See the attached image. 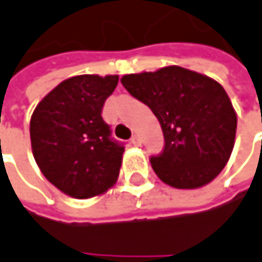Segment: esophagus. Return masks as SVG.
Segmentation results:
<instances>
[{
  "label": "esophagus",
  "mask_w": 262,
  "mask_h": 262,
  "mask_svg": "<svg viewBox=\"0 0 262 262\" xmlns=\"http://www.w3.org/2000/svg\"><path fill=\"white\" fill-rule=\"evenodd\" d=\"M130 142L135 145V147H139V145L142 144V141H141V138H139L138 135H133V136H132Z\"/></svg>",
  "instance_id": "1"
}]
</instances>
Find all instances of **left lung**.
<instances>
[{
	"instance_id": "obj_1",
	"label": "left lung",
	"mask_w": 262,
	"mask_h": 262,
	"mask_svg": "<svg viewBox=\"0 0 262 262\" xmlns=\"http://www.w3.org/2000/svg\"><path fill=\"white\" fill-rule=\"evenodd\" d=\"M121 83L160 123L165 147L150 157L159 179L177 189H198L221 174L237 130L221 83L179 66L124 75Z\"/></svg>"
}]
</instances>
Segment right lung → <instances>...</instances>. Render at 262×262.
Instances as JSON below:
<instances>
[{
    "mask_svg": "<svg viewBox=\"0 0 262 262\" xmlns=\"http://www.w3.org/2000/svg\"><path fill=\"white\" fill-rule=\"evenodd\" d=\"M117 75H81L57 85L33 112L30 136L41 174L62 193L86 200L105 193L120 174L124 147L102 118Z\"/></svg>",
    "mask_w": 262,
    "mask_h": 262,
    "instance_id": "right-lung-1",
    "label": "right lung"
}]
</instances>
